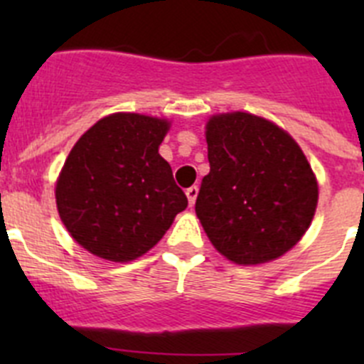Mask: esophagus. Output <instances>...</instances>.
<instances>
[{
	"label": "esophagus",
	"mask_w": 364,
	"mask_h": 364,
	"mask_svg": "<svg viewBox=\"0 0 364 364\" xmlns=\"http://www.w3.org/2000/svg\"><path fill=\"white\" fill-rule=\"evenodd\" d=\"M186 197H188L189 205H195V200H197V197H198V188H197V186H191V188H189V189H186Z\"/></svg>",
	"instance_id": "34e87169"
}]
</instances>
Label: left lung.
<instances>
[{
	"mask_svg": "<svg viewBox=\"0 0 364 364\" xmlns=\"http://www.w3.org/2000/svg\"><path fill=\"white\" fill-rule=\"evenodd\" d=\"M210 173L195 211L220 255L240 266L288 253L314 220L319 184L291 134L252 112H218L205 124Z\"/></svg>",
	"mask_w": 364,
	"mask_h": 364,
	"instance_id": "left-lung-1",
	"label": "left lung"
}]
</instances>
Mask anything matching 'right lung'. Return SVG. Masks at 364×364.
<instances>
[{"instance_id": "obj_1", "label": "right lung", "mask_w": 364, "mask_h": 364, "mask_svg": "<svg viewBox=\"0 0 364 364\" xmlns=\"http://www.w3.org/2000/svg\"><path fill=\"white\" fill-rule=\"evenodd\" d=\"M169 127L167 118L112 112L74 144L54 195L63 226L83 250L129 262L156 246L188 208L159 153Z\"/></svg>"}]
</instances>
